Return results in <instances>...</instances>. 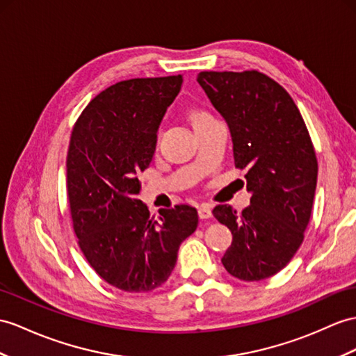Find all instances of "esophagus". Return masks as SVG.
I'll list each match as a JSON object with an SVG mask.
<instances>
[{
    "instance_id": "34e87169",
    "label": "esophagus",
    "mask_w": 356,
    "mask_h": 356,
    "mask_svg": "<svg viewBox=\"0 0 356 356\" xmlns=\"http://www.w3.org/2000/svg\"><path fill=\"white\" fill-rule=\"evenodd\" d=\"M197 214L201 219H210L211 218V205L210 204H202L199 207Z\"/></svg>"
}]
</instances>
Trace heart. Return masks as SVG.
Masks as SVG:
<instances>
[{"label":"heart","mask_w":356,"mask_h":356,"mask_svg":"<svg viewBox=\"0 0 356 356\" xmlns=\"http://www.w3.org/2000/svg\"><path fill=\"white\" fill-rule=\"evenodd\" d=\"M211 115H208L207 111L204 110H192L190 111V120H192V124H197L201 122V120H205V119H210Z\"/></svg>","instance_id":"b5f03b06"}]
</instances>
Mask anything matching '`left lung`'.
<instances>
[{"instance_id":"1","label":"left lung","mask_w":356,"mask_h":356,"mask_svg":"<svg viewBox=\"0 0 356 356\" xmlns=\"http://www.w3.org/2000/svg\"><path fill=\"white\" fill-rule=\"evenodd\" d=\"M196 81L229 128L236 168L248 169L250 205L213 210L232 234L222 264L237 280H266L298 252L311 218L317 159L308 129L287 90L261 72H201Z\"/></svg>"}]
</instances>
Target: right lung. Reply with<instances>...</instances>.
I'll return each mask as SVG.
<instances>
[{"label": "right lung", "mask_w": 356, "mask_h": 356, "mask_svg": "<svg viewBox=\"0 0 356 356\" xmlns=\"http://www.w3.org/2000/svg\"><path fill=\"white\" fill-rule=\"evenodd\" d=\"M183 76L134 78L95 97L72 129L67 196L83 254L101 278L128 293L168 281L181 243L197 228L192 205L149 216L137 199L138 173L149 168L157 131Z\"/></svg>", "instance_id": "obj_1"}]
</instances>
